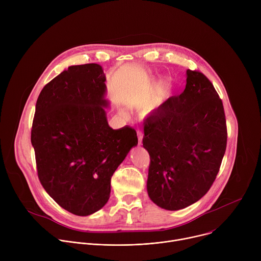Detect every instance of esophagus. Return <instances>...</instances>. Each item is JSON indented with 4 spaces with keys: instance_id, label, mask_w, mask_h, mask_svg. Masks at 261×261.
<instances>
[{
    "instance_id": "obj_1",
    "label": "esophagus",
    "mask_w": 261,
    "mask_h": 261,
    "mask_svg": "<svg viewBox=\"0 0 261 261\" xmlns=\"http://www.w3.org/2000/svg\"><path fill=\"white\" fill-rule=\"evenodd\" d=\"M137 136H138V144H141V140H142V133L140 130L137 131Z\"/></svg>"
}]
</instances>
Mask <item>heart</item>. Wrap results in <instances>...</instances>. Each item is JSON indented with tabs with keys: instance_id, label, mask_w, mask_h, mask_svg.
Returning a JSON list of instances; mask_svg holds the SVG:
<instances>
[{
	"instance_id": "heart-1",
	"label": "heart",
	"mask_w": 261,
	"mask_h": 261,
	"mask_svg": "<svg viewBox=\"0 0 261 261\" xmlns=\"http://www.w3.org/2000/svg\"><path fill=\"white\" fill-rule=\"evenodd\" d=\"M164 87H162L163 90ZM153 90L150 85H141L137 87L129 96V104L133 108H141L146 106L151 101Z\"/></svg>"
}]
</instances>
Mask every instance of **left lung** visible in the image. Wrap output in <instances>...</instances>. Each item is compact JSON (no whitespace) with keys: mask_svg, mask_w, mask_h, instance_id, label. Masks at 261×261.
<instances>
[{"mask_svg":"<svg viewBox=\"0 0 261 261\" xmlns=\"http://www.w3.org/2000/svg\"><path fill=\"white\" fill-rule=\"evenodd\" d=\"M150 155L147 194L158 206L177 211L211 189L227 144L224 107L211 81L187 70V84L143 123Z\"/></svg>","mask_w":261,"mask_h":261,"instance_id":"obj_1","label":"left lung"}]
</instances>
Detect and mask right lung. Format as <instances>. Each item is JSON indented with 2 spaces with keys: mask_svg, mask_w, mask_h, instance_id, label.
Here are the masks:
<instances>
[{
  "mask_svg": "<svg viewBox=\"0 0 261 261\" xmlns=\"http://www.w3.org/2000/svg\"><path fill=\"white\" fill-rule=\"evenodd\" d=\"M105 90L100 65L71 66L45 85L36 103L31 141L39 180L77 216L105 205L111 176L138 142L133 128L108 126Z\"/></svg>",
  "mask_w": 261,
  "mask_h": 261,
  "instance_id": "right-lung-1",
  "label": "right lung"
}]
</instances>
